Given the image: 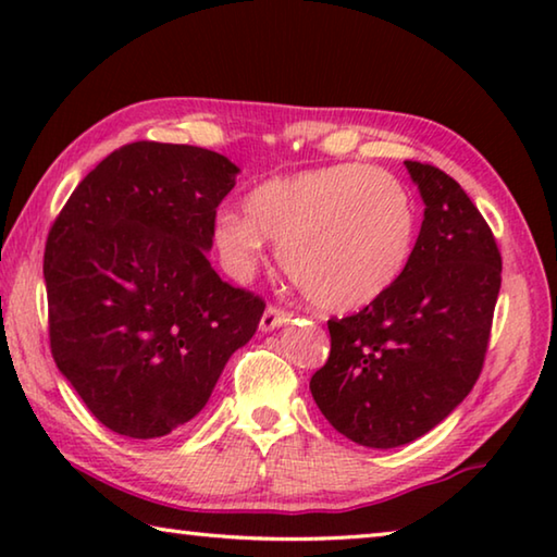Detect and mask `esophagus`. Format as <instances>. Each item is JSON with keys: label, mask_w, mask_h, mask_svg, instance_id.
<instances>
[{"label": "esophagus", "mask_w": 557, "mask_h": 557, "mask_svg": "<svg viewBox=\"0 0 557 557\" xmlns=\"http://www.w3.org/2000/svg\"><path fill=\"white\" fill-rule=\"evenodd\" d=\"M292 319V314L289 312H285V309H280V307H268L265 312H262V319H260V329L262 332H272V329H277V326H282V324H287Z\"/></svg>", "instance_id": "34e87169"}]
</instances>
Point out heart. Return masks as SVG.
<instances>
[{
    "mask_svg": "<svg viewBox=\"0 0 557 557\" xmlns=\"http://www.w3.org/2000/svg\"><path fill=\"white\" fill-rule=\"evenodd\" d=\"M418 206L398 176L371 164H332L270 176L245 196V215L221 211L211 238L231 275L248 280L280 243V265L322 312H354L383 297L408 268Z\"/></svg>",
    "mask_w": 557,
    "mask_h": 557,
    "instance_id": "obj_1",
    "label": "heart"
}]
</instances>
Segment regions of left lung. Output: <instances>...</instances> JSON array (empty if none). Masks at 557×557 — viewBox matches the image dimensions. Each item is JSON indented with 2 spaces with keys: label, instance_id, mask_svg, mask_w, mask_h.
I'll return each instance as SVG.
<instances>
[{
  "label": "left lung",
  "instance_id": "8db88e82",
  "mask_svg": "<svg viewBox=\"0 0 557 557\" xmlns=\"http://www.w3.org/2000/svg\"><path fill=\"white\" fill-rule=\"evenodd\" d=\"M425 219L400 280L358 314L329 319L332 354L309 391L334 430L393 449L440 425L482 373L502 252L442 169L405 162Z\"/></svg>",
  "mask_w": 557,
  "mask_h": 557
}]
</instances>
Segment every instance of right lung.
<instances>
[{"instance_id":"obj_1","label":"right lung","mask_w":557,"mask_h":557,"mask_svg":"<svg viewBox=\"0 0 557 557\" xmlns=\"http://www.w3.org/2000/svg\"><path fill=\"white\" fill-rule=\"evenodd\" d=\"M240 169L191 145L132 143L71 194L44 252L51 354L102 425L157 440L209 403L265 301L206 260Z\"/></svg>"}]
</instances>
